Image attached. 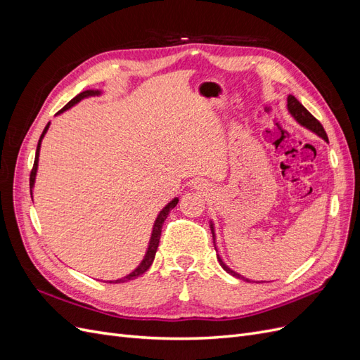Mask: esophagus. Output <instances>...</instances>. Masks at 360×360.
I'll list each match as a JSON object with an SVG mask.
<instances>
[{"label":"esophagus","instance_id":"esophagus-1","mask_svg":"<svg viewBox=\"0 0 360 360\" xmlns=\"http://www.w3.org/2000/svg\"><path fill=\"white\" fill-rule=\"evenodd\" d=\"M202 186H204V184H201V183H200V181H198V183H197V186H195V188H198V189H201V188H202Z\"/></svg>","mask_w":360,"mask_h":360}]
</instances>
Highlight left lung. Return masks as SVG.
Returning a JSON list of instances; mask_svg holds the SVG:
<instances>
[{
    "instance_id": "obj_1",
    "label": "left lung",
    "mask_w": 360,
    "mask_h": 360,
    "mask_svg": "<svg viewBox=\"0 0 360 360\" xmlns=\"http://www.w3.org/2000/svg\"><path fill=\"white\" fill-rule=\"evenodd\" d=\"M287 101H288V111L291 112V115H292L294 118H296L302 126L308 127L309 130H312V132H315L319 136H321L324 141H328V143H329L328 135H326V130H324V127L321 126V123L319 122V120L315 118V117L307 110V108H304L294 96H288ZM212 233H213V226H212ZM213 237H214V233H213ZM217 261H219V264L222 266V269H224L225 271H228V274H230V275H233V276H236V278H238V279L249 281V279L240 276L238 274H236V271H233L228 266H225V263L221 259L219 255H217Z\"/></svg>"
}]
</instances>
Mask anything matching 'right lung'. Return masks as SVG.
<instances>
[{"instance_id": "add662e5", "label": "right lung", "mask_w": 360, "mask_h": 360, "mask_svg": "<svg viewBox=\"0 0 360 360\" xmlns=\"http://www.w3.org/2000/svg\"><path fill=\"white\" fill-rule=\"evenodd\" d=\"M96 94H99V91H94V90H86V91H82V93H79L78 96L76 97H73V99L63 108L61 111H58L57 114H60V112H63V111H66V110H69L70 106H73L75 103H78L81 99H84V97H89V96H96ZM48 127H49V123L46 124V127H45V130H43V134H41V136H40V139H39V144H37V150H36V159H34V165H32V169H31V174H30V186L32 188V184H34V180H36V172H37V163H39V151H40V144H41V139H43V136H45V134H46V130H48ZM177 202H179V200L177 198H174L167 207H163V210L159 213V216L156 217V222H155V226H153V233H151V238H150V245H148V249H147V254H146V257H144V259H143V263H141L132 274L130 275H127V276H124V278H122V279H117V281H110L111 284H118V282H127V281H132V279H135V278H138V276H141L143 274H146V271L150 269V266H151V263H153V259H155V255H156V250H158V246H159V240H160V233H162V225H163V222H165V219L168 217V214H169V212L174 209V207L177 205Z\"/></svg>"}]
</instances>
